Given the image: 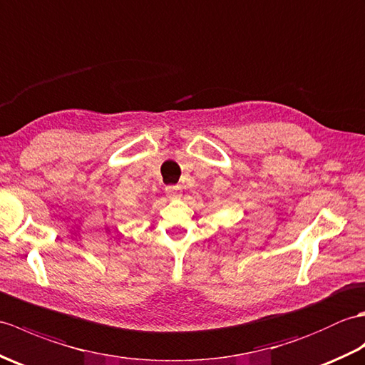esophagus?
Returning <instances> with one entry per match:
<instances>
[{"mask_svg":"<svg viewBox=\"0 0 365 365\" xmlns=\"http://www.w3.org/2000/svg\"><path fill=\"white\" fill-rule=\"evenodd\" d=\"M165 193L170 198H178L181 197V187L180 185H167Z\"/></svg>","mask_w":365,"mask_h":365,"instance_id":"esophagus-1","label":"esophagus"}]
</instances>
